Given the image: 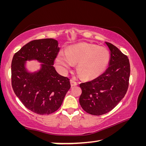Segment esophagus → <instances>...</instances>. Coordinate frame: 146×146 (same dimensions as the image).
<instances>
[{"instance_id":"obj_1","label":"esophagus","mask_w":146,"mask_h":146,"mask_svg":"<svg viewBox=\"0 0 146 146\" xmlns=\"http://www.w3.org/2000/svg\"><path fill=\"white\" fill-rule=\"evenodd\" d=\"M70 83H71V87H73V86H77V82H75V80H70Z\"/></svg>"}]
</instances>
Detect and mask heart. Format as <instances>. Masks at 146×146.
<instances>
[{
    "label": "heart",
    "instance_id": "obj_1",
    "mask_svg": "<svg viewBox=\"0 0 146 146\" xmlns=\"http://www.w3.org/2000/svg\"><path fill=\"white\" fill-rule=\"evenodd\" d=\"M110 53L104 47L94 44L81 43L71 46L66 51H60L56 58L59 70L66 72L78 62L77 71L82 78L88 80L99 76L107 68Z\"/></svg>",
    "mask_w": 146,
    "mask_h": 146
}]
</instances>
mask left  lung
<instances>
[{"label": "left lung", "instance_id": "obj_1", "mask_svg": "<svg viewBox=\"0 0 146 146\" xmlns=\"http://www.w3.org/2000/svg\"><path fill=\"white\" fill-rule=\"evenodd\" d=\"M110 50L107 70L89 82L81 83V107L89 114L102 115L111 111L126 93L130 76L127 56L112 44L106 42Z\"/></svg>", "mask_w": 146, "mask_h": 146}]
</instances>
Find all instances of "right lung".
<instances>
[{
  "label": "right lung",
  "mask_w": 146,
  "mask_h": 146,
  "mask_svg": "<svg viewBox=\"0 0 146 146\" xmlns=\"http://www.w3.org/2000/svg\"><path fill=\"white\" fill-rule=\"evenodd\" d=\"M59 49L55 39H38L26 44L13 57L12 88L24 106L36 114L56 111L71 88L70 79L59 75L53 66ZM31 60L43 63L37 72L26 70L25 62Z\"/></svg>",
  "instance_id": "right-lung-1"
}]
</instances>
